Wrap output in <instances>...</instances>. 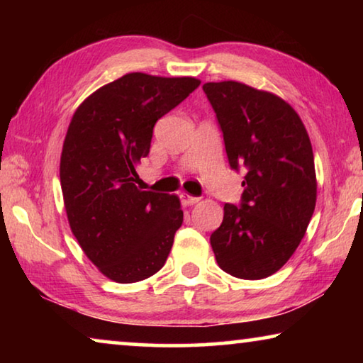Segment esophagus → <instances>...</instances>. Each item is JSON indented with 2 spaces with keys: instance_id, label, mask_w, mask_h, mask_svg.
Returning <instances> with one entry per match:
<instances>
[{
  "instance_id": "esophagus-1",
  "label": "esophagus",
  "mask_w": 363,
  "mask_h": 363,
  "mask_svg": "<svg viewBox=\"0 0 363 363\" xmlns=\"http://www.w3.org/2000/svg\"><path fill=\"white\" fill-rule=\"evenodd\" d=\"M181 200H182V203L187 205V206L195 205V203H199V201H200L199 196H192V195H189V194H186V192L181 194Z\"/></svg>"
}]
</instances>
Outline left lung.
<instances>
[{"mask_svg": "<svg viewBox=\"0 0 363 363\" xmlns=\"http://www.w3.org/2000/svg\"><path fill=\"white\" fill-rule=\"evenodd\" d=\"M232 169H248L240 206L225 203L210 237L219 267L237 279L277 272L303 240L315 210L314 153L290 104L238 82L205 83Z\"/></svg>", "mask_w": 363, "mask_h": 363, "instance_id": "8db88e82", "label": "left lung"}]
</instances>
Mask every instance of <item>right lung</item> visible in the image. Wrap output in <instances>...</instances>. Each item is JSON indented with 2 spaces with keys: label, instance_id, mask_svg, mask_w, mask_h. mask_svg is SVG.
<instances>
[{
  "label": "right lung",
  "instance_id": "1",
  "mask_svg": "<svg viewBox=\"0 0 363 363\" xmlns=\"http://www.w3.org/2000/svg\"><path fill=\"white\" fill-rule=\"evenodd\" d=\"M192 77L126 73L73 113L60 155V186L73 235L116 284L164 266L184 213L176 195L140 190L136 164L149 155L155 123L199 88Z\"/></svg>",
  "mask_w": 363,
  "mask_h": 363
}]
</instances>
